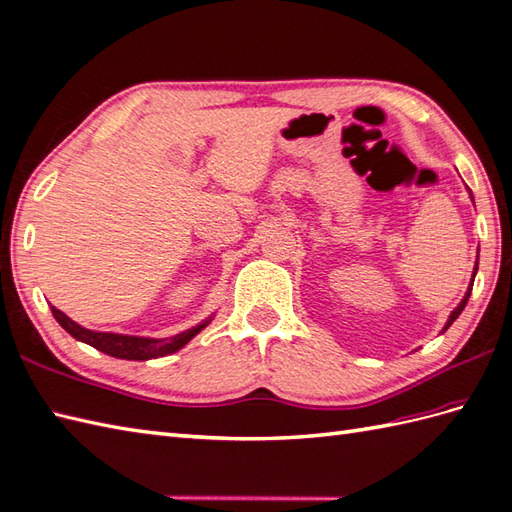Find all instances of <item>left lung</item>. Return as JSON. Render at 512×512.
Returning <instances> with one entry per match:
<instances>
[{
    "instance_id": "8db88e82",
    "label": "left lung",
    "mask_w": 512,
    "mask_h": 512,
    "mask_svg": "<svg viewBox=\"0 0 512 512\" xmlns=\"http://www.w3.org/2000/svg\"><path fill=\"white\" fill-rule=\"evenodd\" d=\"M476 271H478V263H476V267H473V276H471V284H469V289H467V293H465V297H463V302H460L454 310H452V315H450V319H447V323H445V328L443 330H447L452 326V323L458 319V315L463 313V308L467 306V299H469V295H471V286H473V278H476Z\"/></svg>"
}]
</instances>
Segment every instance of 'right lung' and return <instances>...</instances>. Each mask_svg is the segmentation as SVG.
<instances>
[{
    "label": "right lung",
    "instance_id": "right-lung-1",
    "mask_svg": "<svg viewBox=\"0 0 512 512\" xmlns=\"http://www.w3.org/2000/svg\"><path fill=\"white\" fill-rule=\"evenodd\" d=\"M52 315L60 323V326L73 336V339L91 345V347H95V350L104 352L108 356L123 358V360H149V358H158V356H167V354L178 352L193 339L195 334L202 332L210 323V317H208L206 321L199 323V326L186 330V332H180L176 336H171V339H147V336H130V334H112V332L86 330V328L78 326V323L73 319H69L56 306H52Z\"/></svg>",
    "mask_w": 512,
    "mask_h": 512
}]
</instances>
